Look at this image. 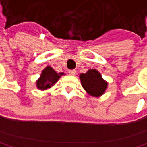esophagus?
<instances>
[{
    "instance_id": "obj_1",
    "label": "esophagus",
    "mask_w": 147,
    "mask_h": 147,
    "mask_svg": "<svg viewBox=\"0 0 147 147\" xmlns=\"http://www.w3.org/2000/svg\"><path fill=\"white\" fill-rule=\"evenodd\" d=\"M68 73L70 74V75L74 76V75L76 74V70H70V71H68Z\"/></svg>"
}]
</instances>
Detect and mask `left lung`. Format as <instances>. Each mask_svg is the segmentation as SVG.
I'll list each match as a JSON object with an SVG mask.
<instances>
[{
	"label": "left lung",
	"instance_id": "1",
	"mask_svg": "<svg viewBox=\"0 0 147 147\" xmlns=\"http://www.w3.org/2000/svg\"><path fill=\"white\" fill-rule=\"evenodd\" d=\"M80 78L83 88L93 97L102 95L107 87V82L96 70H89L86 74H81Z\"/></svg>",
	"mask_w": 147,
	"mask_h": 147
}]
</instances>
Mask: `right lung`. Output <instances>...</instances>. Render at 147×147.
Listing matches in <instances>:
<instances>
[{
	"instance_id": "1",
	"label": "right lung",
	"mask_w": 147,
	"mask_h": 147,
	"mask_svg": "<svg viewBox=\"0 0 147 147\" xmlns=\"http://www.w3.org/2000/svg\"><path fill=\"white\" fill-rule=\"evenodd\" d=\"M64 73H56L53 68L47 66L42 71L40 78L37 82V87L41 90H45L51 87Z\"/></svg>"
}]
</instances>
